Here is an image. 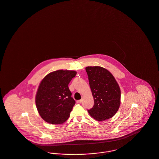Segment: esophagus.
Returning <instances> with one entry per match:
<instances>
[{
    "mask_svg": "<svg viewBox=\"0 0 159 159\" xmlns=\"http://www.w3.org/2000/svg\"><path fill=\"white\" fill-rule=\"evenodd\" d=\"M83 100L82 99H80V100H77V103H81L82 102Z\"/></svg>",
    "mask_w": 159,
    "mask_h": 159,
    "instance_id": "34e87169",
    "label": "esophagus"
}]
</instances>
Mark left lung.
<instances>
[{
  "label": "left lung",
  "instance_id": "obj_1",
  "mask_svg": "<svg viewBox=\"0 0 159 159\" xmlns=\"http://www.w3.org/2000/svg\"><path fill=\"white\" fill-rule=\"evenodd\" d=\"M86 71L94 98L93 107L88 110L89 115L98 121L112 117L120 105V88L113 75L107 69L87 66Z\"/></svg>",
  "mask_w": 159,
  "mask_h": 159
}]
</instances>
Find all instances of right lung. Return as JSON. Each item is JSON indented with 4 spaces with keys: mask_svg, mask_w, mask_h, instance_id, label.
<instances>
[{
    "mask_svg": "<svg viewBox=\"0 0 159 159\" xmlns=\"http://www.w3.org/2000/svg\"><path fill=\"white\" fill-rule=\"evenodd\" d=\"M73 70H59L48 74L40 82L36 94V105L40 117L49 124L66 122L75 102L68 84L75 76Z\"/></svg>",
    "mask_w": 159,
    "mask_h": 159,
    "instance_id": "1",
    "label": "right lung"
}]
</instances>
